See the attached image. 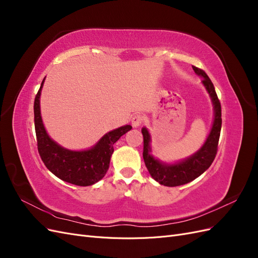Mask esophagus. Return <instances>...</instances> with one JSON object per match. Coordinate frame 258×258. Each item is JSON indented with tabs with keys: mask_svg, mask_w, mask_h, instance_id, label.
Instances as JSON below:
<instances>
[{
	"mask_svg": "<svg viewBox=\"0 0 258 258\" xmlns=\"http://www.w3.org/2000/svg\"><path fill=\"white\" fill-rule=\"evenodd\" d=\"M131 123L134 127L141 126V124L143 123V116L141 114L134 115V117H132V119H131Z\"/></svg>",
	"mask_w": 258,
	"mask_h": 258,
	"instance_id": "34e87169",
	"label": "esophagus"
}]
</instances>
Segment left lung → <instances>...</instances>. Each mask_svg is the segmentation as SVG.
Wrapping results in <instances>:
<instances>
[{"label": "left lung", "instance_id": "8db88e82", "mask_svg": "<svg viewBox=\"0 0 258 258\" xmlns=\"http://www.w3.org/2000/svg\"><path fill=\"white\" fill-rule=\"evenodd\" d=\"M192 69L195 73L204 77L202 83H204L211 98H212V102L214 105L215 114L213 126L204 146L188 159L175 163V165H165V163L159 162L157 159H155L153 156H151L150 134H148L146 128L142 129L143 159L145 162V166L155 181H157L161 185L169 187L184 185L186 183L194 181L195 178H197L199 175H201L211 165H212V162L217 154L218 140H220L222 128L221 102L217 98L213 83L211 82L207 73L204 70H201L197 67L192 66Z\"/></svg>", "mask_w": 258, "mask_h": 258}]
</instances>
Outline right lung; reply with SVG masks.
<instances>
[{
  "instance_id": "add662e5",
  "label": "right lung",
  "mask_w": 258,
  "mask_h": 258,
  "mask_svg": "<svg viewBox=\"0 0 258 258\" xmlns=\"http://www.w3.org/2000/svg\"><path fill=\"white\" fill-rule=\"evenodd\" d=\"M44 80L34 99V126L38 154L46 168L62 181L77 186L95 184L107 172L114 152V143L132 127L126 124L108 132L95 147L88 151L66 150L53 142L44 128L40 112V96Z\"/></svg>"
}]
</instances>
